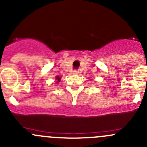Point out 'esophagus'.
<instances>
[{"mask_svg": "<svg viewBox=\"0 0 147 147\" xmlns=\"http://www.w3.org/2000/svg\"><path fill=\"white\" fill-rule=\"evenodd\" d=\"M73 74H78V71H74Z\"/></svg>", "mask_w": 147, "mask_h": 147, "instance_id": "1", "label": "esophagus"}]
</instances>
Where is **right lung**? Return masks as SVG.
I'll use <instances>...</instances> for the list:
<instances>
[{"label": "right lung", "mask_w": 147, "mask_h": 147, "mask_svg": "<svg viewBox=\"0 0 147 147\" xmlns=\"http://www.w3.org/2000/svg\"><path fill=\"white\" fill-rule=\"evenodd\" d=\"M56 80H57V82H59V81L60 80V78L59 76H57V77H56Z\"/></svg>", "instance_id": "add662e5"}]
</instances>
